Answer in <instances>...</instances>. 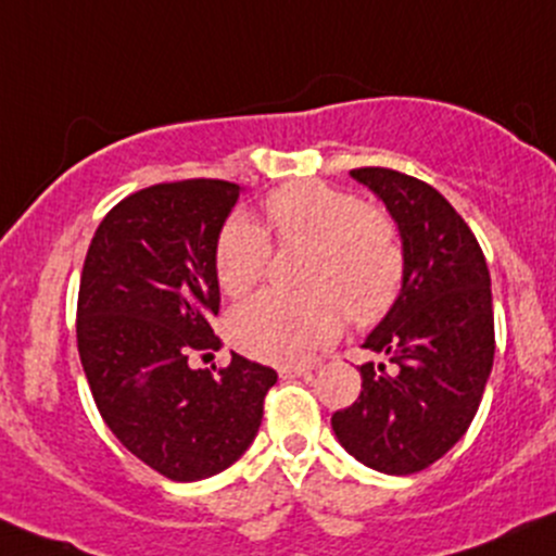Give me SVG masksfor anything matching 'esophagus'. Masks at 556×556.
Masks as SVG:
<instances>
[{
	"label": "esophagus",
	"mask_w": 556,
	"mask_h": 556,
	"mask_svg": "<svg viewBox=\"0 0 556 556\" xmlns=\"http://www.w3.org/2000/svg\"><path fill=\"white\" fill-rule=\"evenodd\" d=\"M311 371V367L306 364H295V367H279V377L282 380H292V377H306Z\"/></svg>",
	"instance_id": "esophagus-1"
}]
</instances>
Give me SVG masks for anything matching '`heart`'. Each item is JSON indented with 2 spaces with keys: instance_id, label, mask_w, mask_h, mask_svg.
Returning a JSON list of instances; mask_svg holds the SVG:
<instances>
[{
  "instance_id": "heart-1",
  "label": "heart",
  "mask_w": 556,
  "mask_h": 556,
  "mask_svg": "<svg viewBox=\"0 0 556 556\" xmlns=\"http://www.w3.org/2000/svg\"><path fill=\"white\" fill-rule=\"evenodd\" d=\"M266 216L279 248H308L303 295L261 292L231 308L229 340L248 356L292 364L338 334L348 319L369 327L388 316L406 279L401 231L386 211L325 181H290L266 198ZM271 240L248 216L224 224L213 248L218 288L242 295L264 279Z\"/></svg>"
}]
</instances>
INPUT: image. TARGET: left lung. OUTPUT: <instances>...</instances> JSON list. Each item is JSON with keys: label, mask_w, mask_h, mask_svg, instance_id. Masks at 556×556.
I'll return each instance as SVG.
<instances>
[{"label": "left lung", "mask_w": 556, "mask_h": 556, "mask_svg": "<svg viewBox=\"0 0 556 556\" xmlns=\"http://www.w3.org/2000/svg\"><path fill=\"white\" fill-rule=\"evenodd\" d=\"M390 216L406 250L401 298L362 348V393L332 414L351 456L388 475L422 472L467 432L493 367L491 274L478 237L422 179L382 166L353 168Z\"/></svg>", "instance_id": "left-lung-1"}]
</instances>
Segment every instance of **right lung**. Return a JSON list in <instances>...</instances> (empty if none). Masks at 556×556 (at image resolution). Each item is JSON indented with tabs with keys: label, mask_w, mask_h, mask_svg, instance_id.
<instances>
[{
	"label": "right lung",
	"mask_w": 556,
	"mask_h": 556,
	"mask_svg": "<svg viewBox=\"0 0 556 556\" xmlns=\"http://www.w3.org/2000/svg\"><path fill=\"white\" fill-rule=\"evenodd\" d=\"M240 198L224 179L139 189L108 211L84 261L76 306L81 367L113 435L163 478L189 483L235 465L264 419L277 371L216 351V237Z\"/></svg>",
	"instance_id": "1"
}]
</instances>
